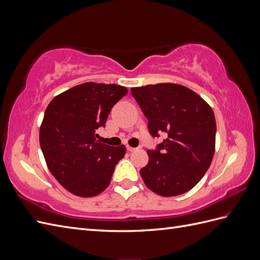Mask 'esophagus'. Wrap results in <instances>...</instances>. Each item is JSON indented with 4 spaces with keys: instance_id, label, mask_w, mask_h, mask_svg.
Instances as JSON below:
<instances>
[{
    "instance_id": "1",
    "label": "esophagus",
    "mask_w": 260,
    "mask_h": 260,
    "mask_svg": "<svg viewBox=\"0 0 260 260\" xmlns=\"http://www.w3.org/2000/svg\"><path fill=\"white\" fill-rule=\"evenodd\" d=\"M127 149H128L129 152H135V151H137L136 147H131V146H129V145H127Z\"/></svg>"
}]
</instances>
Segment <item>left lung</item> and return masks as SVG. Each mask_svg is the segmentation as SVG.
Returning a JSON list of instances; mask_svg holds the SVG:
<instances>
[{
	"mask_svg": "<svg viewBox=\"0 0 260 260\" xmlns=\"http://www.w3.org/2000/svg\"><path fill=\"white\" fill-rule=\"evenodd\" d=\"M147 118L152 137L165 139L148 149V162L140 170L145 185L161 196L190 191L208 170L215 154L216 119L199 94L176 83H158L131 89Z\"/></svg>",
	"mask_w": 260,
	"mask_h": 260,
	"instance_id": "1",
	"label": "left lung"
}]
</instances>
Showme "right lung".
Masks as SVG:
<instances>
[{
	"label": "right lung",
	"mask_w": 260,
	"mask_h": 260,
	"mask_svg": "<svg viewBox=\"0 0 260 260\" xmlns=\"http://www.w3.org/2000/svg\"><path fill=\"white\" fill-rule=\"evenodd\" d=\"M117 84L85 82L55 96L46 107L40 146L51 174L67 191L81 198L103 192L111 183L125 146L99 142L113 106L127 94Z\"/></svg>",
	"instance_id": "obj_1"
}]
</instances>
